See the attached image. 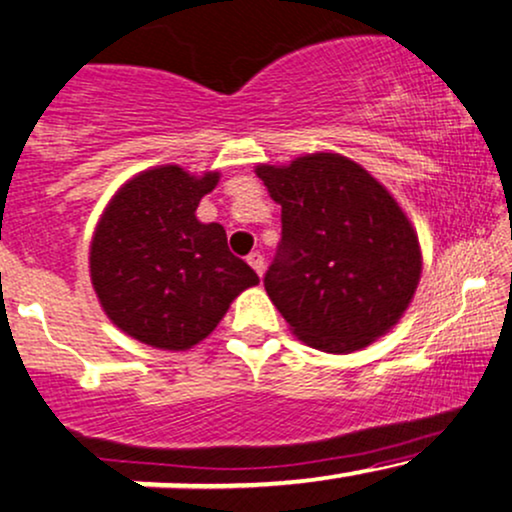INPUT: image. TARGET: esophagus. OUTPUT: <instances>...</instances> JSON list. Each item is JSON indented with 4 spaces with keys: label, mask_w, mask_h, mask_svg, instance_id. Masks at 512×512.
Returning a JSON list of instances; mask_svg holds the SVG:
<instances>
[{
    "label": "esophagus",
    "mask_w": 512,
    "mask_h": 512,
    "mask_svg": "<svg viewBox=\"0 0 512 512\" xmlns=\"http://www.w3.org/2000/svg\"><path fill=\"white\" fill-rule=\"evenodd\" d=\"M247 265H250L262 277V272H265V257H262L260 252H250V255H247Z\"/></svg>",
    "instance_id": "obj_1"
}]
</instances>
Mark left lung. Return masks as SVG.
<instances>
[{
  "label": "left lung",
  "mask_w": 512,
  "mask_h": 512,
  "mask_svg": "<svg viewBox=\"0 0 512 512\" xmlns=\"http://www.w3.org/2000/svg\"><path fill=\"white\" fill-rule=\"evenodd\" d=\"M257 174L282 206L265 289L296 338L342 355L396 325L418 286L420 247L393 196L335 153Z\"/></svg>",
  "instance_id": "1"
}]
</instances>
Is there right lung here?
I'll return each instance as SVG.
<instances>
[{
  "mask_svg": "<svg viewBox=\"0 0 512 512\" xmlns=\"http://www.w3.org/2000/svg\"><path fill=\"white\" fill-rule=\"evenodd\" d=\"M218 172L192 177L177 165L148 170L111 199L89 252L106 316L145 345L187 350L226 316L230 301L260 282L228 250L226 230L196 221Z\"/></svg>",
  "mask_w": 512,
  "mask_h": 512,
  "instance_id": "1",
  "label": "right lung"
}]
</instances>
